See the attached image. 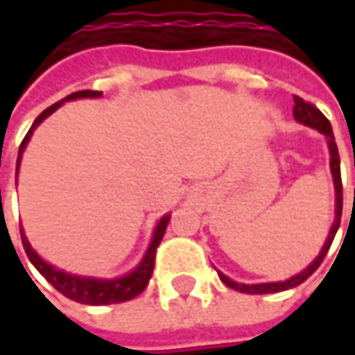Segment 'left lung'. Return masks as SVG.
<instances>
[{
    "instance_id": "left-lung-1",
    "label": "left lung",
    "mask_w": 355,
    "mask_h": 355,
    "mask_svg": "<svg viewBox=\"0 0 355 355\" xmlns=\"http://www.w3.org/2000/svg\"><path fill=\"white\" fill-rule=\"evenodd\" d=\"M294 116H296V121H300V123H304V125H309V127H313V129H317L320 131L322 135H327V144H329V152H331V173H333V180H335V195H337V199H335V222H333V226H331V232H329V239H327V243H324V247L320 250V254L302 271V273H298V275H294V277H290V279H286V282H273V284H252V286H247V284H236V282H232V279H228L226 275H222L220 273V279L228 286V288H232V290H236V292H243V294H273V292H282V290H290V288H296V286H300L302 282H306L317 269H319V265L322 263V259H324V254L329 252V247H331V243H333V239H335V234H337V228H339V222H341V207H343V187H341V168H339V152H337V144H335V137H333V129H331V123H329V119L320 112L319 108L315 107V105H311V103H306V101H302L300 96H294Z\"/></svg>"
}]
</instances>
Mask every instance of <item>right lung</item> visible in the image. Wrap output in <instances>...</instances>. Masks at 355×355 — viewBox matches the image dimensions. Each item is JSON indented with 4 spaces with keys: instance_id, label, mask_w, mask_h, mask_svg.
<instances>
[{
    "instance_id": "1",
    "label": "right lung",
    "mask_w": 355,
    "mask_h": 355,
    "mask_svg": "<svg viewBox=\"0 0 355 355\" xmlns=\"http://www.w3.org/2000/svg\"><path fill=\"white\" fill-rule=\"evenodd\" d=\"M98 96H103V92H96V90H80V92H73V94L65 96L63 101H73V98H98ZM59 107H61V103H57V105L49 107L46 110H42V112L36 116L35 125L31 127V131L26 133V137H24V139H22V144H20L18 164H20L22 152H24V148H26V144H28V139H31V135H33V131H35L36 125H38L40 121H44L53 110H57ZM18 164H16V175H18ZM168 220H171V216H164V218L158 222L156 232H154V239H152V245H150V248H148V252H146L144 261L139 263V267H137V269H133L129 275L119 277V279H92V277H78V275L65 273V271H61V269H55L53 265L44 263V261L36 254L35 250H33V247H31V243L26 241V236L22 234V230H20V234H22V245H24V250H26V254H28L31 263L35 265L36 269L40 271V275H42V277H44V279H46V282H49L57 292H61L65 298L76 300V302H80V304H92V306H98V304H119V302L133 300L135 296H139V294L146 290V286H148V282H150V277H152V271H154L156 248H158L160 241H162V236H164V232H166V224H168Z\"/></svg>"
}]
</instances>
